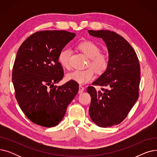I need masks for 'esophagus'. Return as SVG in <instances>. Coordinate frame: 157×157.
Here are the masks:
<instances>
[{
  "label": "esophagus",
  "instance_id": "1",
  "mask_svg": "<svg viewBox=\"0 0 157 157\" xmlns=\"http://www.w3.org/2000/svg\"><path fill=\"white\" fill-rule=\"evenodd\" d=\"M84 90H85L84 86H83L80 85L79 86V92H78V93H79V94L83 93V92H84Z\"/></svg>",
  "mask_w": 157,
  "mask_h": 157
}]
</instances>
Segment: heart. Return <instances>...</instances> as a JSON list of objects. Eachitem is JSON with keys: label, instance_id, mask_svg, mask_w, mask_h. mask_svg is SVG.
Here are the masks:
<instances>
[{"label": "heart", "instance_id": "heart-1", "mask_svg": "<svg viewBox=\"0 0 157 157\" xmlns=\"http://www.w3.org/2000/svg\"><path fill=\"white\" fill-rule=\"evenodd\" d=\"M78 48L90 59L88 67L93 68L98 74L104 72L108 68L109 63L108 55L101 53L99 47L92 41L86 40L81 42L78 44ZM71 55L72 51L70 49H63L60 53L59 60L63 67L69 68L70 67ZM92 68L83 71H73L67 74V78L79 84L87 83L95 78V72Z\"/></svg>", "mask_w": 157, "mask_h": 157}]
</instances>
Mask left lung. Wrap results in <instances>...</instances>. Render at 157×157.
I'll return each mask as SVG.
<instances>
[{"instance_id": "left-lung-1", "label": "left lung", "mask_w": 157, "mask_h": 157, "mask_svg": "<svg viewBox=\"0 0 157 157\" xmlns=\"http://www.w3.org/2000/svg\"><path fill=\"white\" fill-rule=\"evenodd\" d=\"M92 36L102 38L108 49V68L93 82L103 92L88 86L91 96L89 113L95 124L101 127L117 125L125 119L139 97L141 69L137 54L123 37L107 30H90Z\"/></svg>"}]
</instances>
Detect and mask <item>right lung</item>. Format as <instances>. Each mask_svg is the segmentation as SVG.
<instances>
[{"label": "right lung", "mask_w": 157, "mask_h": 157, "mask_svg": "<svg viewBox=\"0 0 157 157\" xmlns=\"http://www.w3.org/2000/svg\"><path fill=\"white\" fill-rule=\"evenodd\" d=\"M75 36L65 30L37 32L17 52L12 73L15 97L22 111L37 125H57L78 92L76 81L54 85L63 77L59 54Z\"/></svg>", "instance_id": "obj_1"}]
</instances>
